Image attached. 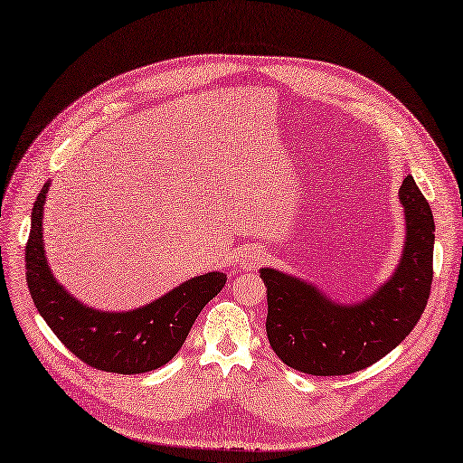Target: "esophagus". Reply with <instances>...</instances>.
Returning a JSON list of instances; mask_svg holds the SVG:
<instances>
[{
  "mask_svg": "<svg viewBox=\"0 0 463 463\" xmlns=\"http://www.w3.org/2000/svg\"><path fill=\"white\" fill-rule=\"evenodd\" d=\"M264 260H266V250L260 247H253L249 250H243L240 259H237V264H240L243 270H255L257 266Z\"/></svg>",
  "mask_w": 463,
  "mask_h": 463,
  "instance_id": "esophagus-1",
  "label": "esophagus"
}]
</instances>
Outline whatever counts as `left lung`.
I'll return each instance as SVG.
<instances>
[{
	"mask_svg": "<svg viewBox=\"0 0 463 463\" xmlns=\"http://www.w3.org/2000/svg\"><path fill=\"white\" fill-rule=\"evenodd\" d=\"M405 245L396 272L371 298L335 303L313 284L260 269L266 286V335L288 367L340 376L371 367L405 340L421 318L432 282L434 220L411 175L403 179Z\"/></svg>",
	"mask_w": 463,
	"mask_h": 463,
	"instance_id": "obj_1",
	"label": "left lung"
}]
</instances>
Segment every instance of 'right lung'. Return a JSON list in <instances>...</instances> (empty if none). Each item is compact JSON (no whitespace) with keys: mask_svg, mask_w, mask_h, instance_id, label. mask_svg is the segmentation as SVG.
Returning a JSON list of instances; mask_svg holds the SVG:
<instances>
[{"mask_svg":"<svg viewBox=\"0 0 463 463\" xmlns=\"http://www.w3.org/2000/svg\"><path fill=\"white\" fill-rule=\"evenodd\" d=\"M50 184L38 193L24 249L26 284L38 313L60 342L89 367L138 374L164 367L184 345L194 318L226 284V274L208 272L177 286L160 299L128 313H104L77 301L50 270L42 216Z\"/></svg>","mask_w":463,"mask_h":463,"instance_id":"right-lung-1","label":"right lung"}]
</instances>
